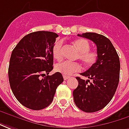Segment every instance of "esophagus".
Returning a JSON list of instances; mask_svg holds the SVG:
<instances>
[{
	"label": "esophagus",
	"instance_id": "obj_1",
	"mask_svg": "<svg viewBox=\"0 0 129 129\" xmlns=\"http://www.w3.org/2000/svg\"><path fill=\"white\" fill-rule=\"evenodd\" d=\"M63 78H64V80H67V79H69V78H70V77L69 76H63Z\"/></svg>",
	"mask_w": 129,
	"mask_h": 129
}]
</instances>
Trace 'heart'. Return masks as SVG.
<instances>
[{
  "label": "heart",
  "instance_id": "heart-1",
  "mask_svg": "<svg viewBox=\"0 0 129 129\" xmlns=\"http://www.w3.org/2000/svg\"><path fill=\"white\" fill-rule=\"evenodd\" d=\"M74 45L79 52L78 58H79L86 66H92L98 60V53L95 51H90V44L87 40L78 39L73 42ZM63 42L58 40L55 42L52 47V54L55 60H61L63 57ZM81 66L79 63L64 61L57 64L55 70L64 76H70L75 72H80Z\"/></svg>",
  "mask_w": 129,
  "mask_h": 129
}]
</instances>
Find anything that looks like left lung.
Returning <instances> with one entry per match:
<instances>
[{"instance_id": "8db88e82", "label": "left lung", "mask_w": 129, "mask_h": 129, "mask_svg": "<svg viewBox=\"0 0 129 129\" xmlns=\"http://www.w3.org/2000/svg\"><path fill=\"white\" fill-rule=\"evenodd\" d=\"M78 36L92 40L96 46L98 60L80 74L89 79L76 77L78 85L73 96L76 106L86 113H94L106 106L116 92L119 81L120 62L118 54L109 39L95 33Z\"/></svg>"}]
</instances>
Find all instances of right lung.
Listing matches in <instances>:
<instances>
[{"label": "right lung", "mask_w": 129, "mask_h": 129, "mask_svg": "<svg viewBox=\"0 0 129 129\" xmlns=\"http://www.w3.org/2000/svg\"><path fill=\"white\" fill-rule=\"evenodd\" d=\"M57 37L53 32H34L23 37L12 52L8 69L10 87L16 99L29 109L48 106L64 81L60 73L48 75L53 69L52 47Z\"/></svg>", "instance_id": "1"}]
</instances>
